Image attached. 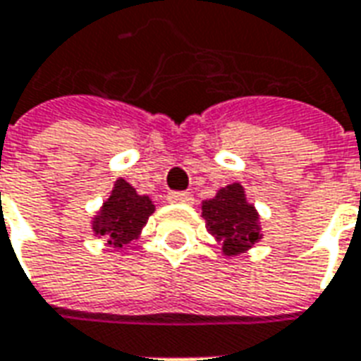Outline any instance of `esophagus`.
<instances>
[{
	"label": "esophagus",
	"instance_id": "34e87169",
	"mask_svg": "<svg viewBox=\"0 0 361 361\" xmlns=\"http://www.w3.org/2000/svg\"><path fill=\"white\" fill-rule=\"evenodd\" d=\"M167 200L171 204H192L194 202L192 194H188V192H169Z\"/></svg>",
	"mask_w": 361,
	"mask_h": 361
}]
</instances>
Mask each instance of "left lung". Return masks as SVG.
Returning <instances> with one entry per match:
<instances>
[{"label": "left lung", "instance_id": "1", "mask_svg": "<svg viewBox=\"0 0 361 361\" xmlns=\"http://www.w3.org/2000/svg\"><path fill=\"white\" fill-rule=\"evenodd\" d=\"M202 217L207 233L221 244L227 257L248 252L262 238V221L256 206L250 204L240 183H233L202 202Z\"/></svg>", "mask_w": 361, "mask_h": 361}]
</instances>
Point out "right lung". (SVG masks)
Listing matches in <instances>:
<instances>
[{
	"label": "right lung",
	"instance_id": "1",
	"mask_svg": "<svg viewBox=\"0 0 361 361\" xmlns=\"http://www.w3.org/2000/svg\"><path fill=\"white\" fill-rule=\"evenodd\" d=\"M155 212L149 196H142L125 178H117L109 198L105 200L92 217V233L115 250L138 240L149 215Z\"/></svg>",
	"mask_w": 361,
	"mask_h": 361
}]
</instances>
